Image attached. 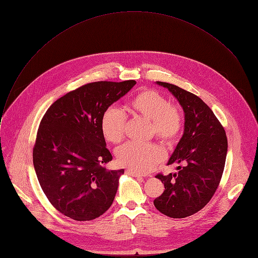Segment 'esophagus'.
<instances>
[{
  "instance_id": "34e87169",
  "label": "esophagus",
  "mask_w": 258,
  "mask_h": 258,
  "mask_svg": "<svg viewBox=\"0 0 258 258\" xmlns=\"http://www.w3.org/2000/svg\"><path fill=\"white\" fill-rule=\"evenodd\" d=\"M125 173H126L127 175H132V176H134V177L142 178V175H141V174H139V173H137V172H135V171H133V170H131V169H126V170H125Z\"/></svg>"
}]
</instances>
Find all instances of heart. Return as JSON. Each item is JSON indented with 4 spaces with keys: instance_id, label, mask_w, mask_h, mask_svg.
Instances as JSON below:
<instances>
[{
    "instance_id": "b5f03b06",
    "label": "heart",
    "mask_w": 258,
    "mask_h": 258,
    "mask_svg": "<svg viewBox=\"0 0 258 258\" xmlns=\"http://www.w3.org/2000/svg\"><path fill=\"white\" fill-rule=\"evenodd\" d=\"M126 110L136 118L150 121L149 136L170 146L177 142L183 126V117L178 106L155 90H143L137 94ZM126 119L116 108H109L101 119V132L104 139L118 144L125 137ZM164 151L155 143L139 144L128 142L116 152L117 163L138 173L153 170L164 159Z\"/></svg>"
}]
</instances>
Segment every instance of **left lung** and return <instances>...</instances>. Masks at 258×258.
Returning a JSON list of instances; mask_svg holds the SVG:
<instances>
[{
    "instance_id": "left-lung-1",
    "label": "left lung",
    "mask_w": 258,
    "mask_h": 258,
    "mask_svg": "<svg viewBox=\"0 0 258 258\" xmlns=\"http://www.w3.org/2000/svg\"><path fill=\"white\" fill-rule=\"evenodd\" d=\"M177 99L185 112V132L168 165L178 163L176 173L156 174L164 192L155 207L172 218H183L201 210L212 198L222 179L228 139L224 126L198 96L177 86L157 82Z\"/></svg>"
}]
</instances>
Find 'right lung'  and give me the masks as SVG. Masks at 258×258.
<instances>
[{"label": "right lung", "mask_w": 258, "mask_h": 258, "mask_svg": "<svg viewBox=\"0 0 258 258\" xmlns=\"http://www.w3.org/2000/svg\"><path fill=\"white\" fill-rule=\"evenodd\" d=\"M136 81L95 82L56 100L36 133L33 166L43 192L63 215L92 220L111 206L124 169L107 170L112 160L101 132L108 107Z\"/></svg>", "instance_id": "obj_1"}]
</instances>
